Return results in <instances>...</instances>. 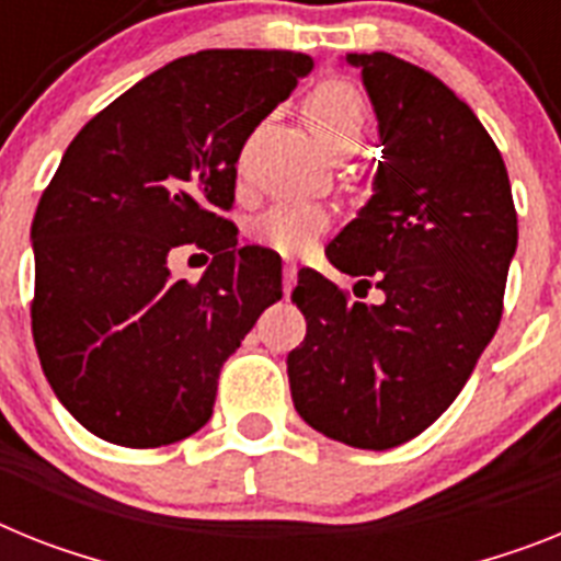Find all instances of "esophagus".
I'll use <instances>...</instances> for the list:
<instances>
[{
    "label": "esophagus",
    "mask_w": 561,
    "mask_h": 561,
    "mask_svg": "<svg viewBox=\"0 0 561 561\" xmlns=\"http://www.w3.org/2000/svg\"><path fill=\"white\" fill-rule=\"evenodd\" d=\"M282 285H285V294H290L296 285V265L294 262H285V267H282Z\"/></svg>",
    "instance_id": "1"
}]
</instances>
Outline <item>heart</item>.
<instances>
[{
	"label": "heart",
	"mask_w": 561,
	"mask_h": 561,
	"mask_svg": "<svg viewBox=\"0 0 561 561\" xmlns=\"http://www.w3.org/2000/svg\"><path fill=\"white\" fill-rule=\"evenodd\" d=\"M305 116L328 153L356 150L368 128V105L359 88L345 79H328L305 99ZM331 225V214L310 202H282L253 222V239L271 251L296 256L308 251Z\"/></svg>",
	"instance_id": "1"
}]
</instances>
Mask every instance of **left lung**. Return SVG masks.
I'll list each match as a JSON object with an SVG mask.
<instances>
[{"label":"left lung","mask_w":561,"mask_h":561,"mask_svg":"<svg viewBox=\"0 0 561 561\" xmlns=\"http://www.w3.org/2000/svg\"><path fill=\"white\" fill-rule=\"evenodd\" d=\"M347 62L374 102L382 162L370 202L324 253L342 273L376 276L385 302H347L322 273L299 271L308 333L288 379L313 431L388 450L431 427L477 368L519 228L502 153L448 84L382 50Z\"/></svg>","instance_id":"left-lung-1"}]
</instances>
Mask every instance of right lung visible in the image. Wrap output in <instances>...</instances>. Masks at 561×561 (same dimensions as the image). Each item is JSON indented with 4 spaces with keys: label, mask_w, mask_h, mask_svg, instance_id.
I'll return each mask as SVG.
<instances>
[{
    "label": "right lung",
    "mask_w": 561,
    "mask_h": 561,
    "mask_svg": "<svg viewBox=\"0 0 561 561\" xmlns=\"http://www.w3.org/2000/svg\"><path fill=\"white\" fill-rule=\"evenodd\" d=\"M313 59L214 48L173 59L68 145L33 216L31 324L59 402L99 439L159 448L214 413L225 359L282 299V259L228 214L248 136ZM199 247V283L167 259Z\"/></svg>",
    "instance_id": "obj_1"
}]
</instances>
